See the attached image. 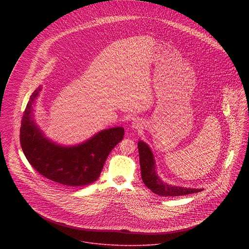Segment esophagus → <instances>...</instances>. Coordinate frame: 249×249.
<instances>
[{"label":"esophagus","instance_id":"obj_1","mask_svg":"<svg viewBox=\"0 0 249 249\" xmlns=\"http://www.w3.org/2000/svg\"><path fill=\"white\" fill-rule=\"evenodd\" d=\"M132 127L136 128V129H140L142 127V124L140 123V121H137L135 120L133 123H132Z\"/></svg>","mask_w":249,"mask_h":249}]
</instances>
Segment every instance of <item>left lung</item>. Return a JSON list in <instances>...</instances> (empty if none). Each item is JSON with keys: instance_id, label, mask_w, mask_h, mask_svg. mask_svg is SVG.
<instances>
[{"instance_id": "1", "label": "left lung", "mask_w": 249, "mask_h": 249, "mask_svg": "<svg viewBox=\"0 0 249 249\" xmlns=\"http://www.w3.org/2000/svg\"><path fill=\"white\" fill-rule=\"evenodd\" d=\"M138 150L140 155L139 157L142 182L152 193L162 196H178L199 193L202 191L201 189L172 186L163 182L156 174L154 157L148 145L142 141H139Z\"/></svg>"}]
</instances>
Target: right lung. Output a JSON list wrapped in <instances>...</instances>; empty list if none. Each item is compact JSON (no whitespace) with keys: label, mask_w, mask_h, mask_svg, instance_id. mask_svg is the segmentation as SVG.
Returning a JSON list of instances; mask_svg holds the SVG:
<instances>
[{"label":"right lung","mask_w":249,"mask_h":249,"mask_svg":"<svg viewBox=\"0 0 249 249\" xmlns=\"http://www.w3.org/2000/svg\"><path fill=\"white\" fill-rule=\"evenodd\" d=\"M41 88L36 89L24 111L20 142L29 163L41 176L56 183L79 187L95 182L111 150L122 141L124 127L103 130L73 146H62L48 140L33 118L34 105Z\"/></svg>","instance_id":"1"}]
</instances>
